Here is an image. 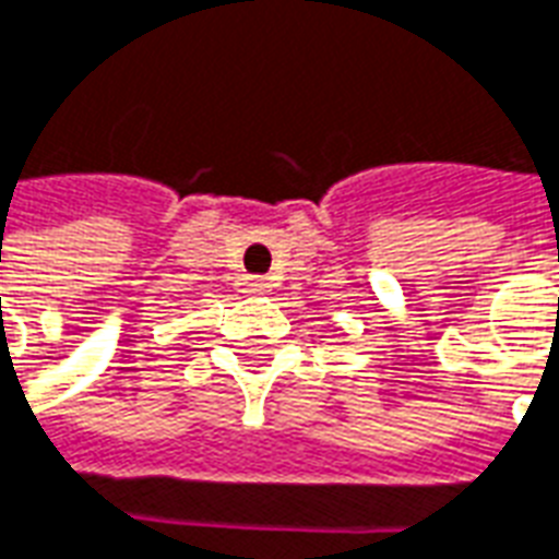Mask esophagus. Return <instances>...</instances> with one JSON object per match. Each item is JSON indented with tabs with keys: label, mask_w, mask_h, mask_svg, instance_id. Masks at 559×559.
I'll return each mask as SVG.
<instances>
[{
	"label": "esophagus",
	"mask_w": 559,
	"mask_h": 559,
	"mask_svg": "<svg viewBox=\"0 0 559 559\" xmlns=\"http://www.w3.org/2000/svg\"><path fill=\"white\" fill-rule=\"evenodd\" d=\"M247 292L250 295H264V292H271V283L264 276H253V280H247Z\"/></svg>",
	"instance_id": "1"
}]
</instances>
